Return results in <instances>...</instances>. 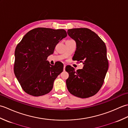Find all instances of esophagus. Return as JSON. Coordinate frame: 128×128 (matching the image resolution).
<instances>
[{"mask_svg": "<svg viewBox=\"0 0 128 128\" xmlns=\"http://www.w3.org/2000/svg\"><path fill=\"white\" fill-rule=\"evenodd\" d=\"M66 65L64 64V70H65V69H66Z\"/></svg>", "mask_w": 128, "mask_h": 128, "instance_id": "obj_1", "label": "esophagus"}]
</instances>
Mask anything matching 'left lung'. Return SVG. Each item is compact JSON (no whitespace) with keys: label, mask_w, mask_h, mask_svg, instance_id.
Masks as SVG:
<instances>
[{"label":"left lung","mask_w":128,"mask_h":128,"mask_svg":"<svg viewBox=\"0 0 128 128\" xmlns=\"http://www.w3.org/2000/svg\"><path fill=\"white\" fill-rule=\"evenodd\" d=\"M67 32L76 43L72 59L84 64L82 69L76 71L70 66L66 67L69 75L66 80L68 90L71 94L81 98L93 96L101 88L108 71L105 43L88 28L69 29Z\"/></svg>","instance_id":"8db88e82"}]
</instances>
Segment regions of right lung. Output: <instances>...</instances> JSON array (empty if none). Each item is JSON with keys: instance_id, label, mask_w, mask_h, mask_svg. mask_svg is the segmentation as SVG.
I'll return each mask as SVG.
<instances>
[{"instance_id": "1", "label": "right lung", "mask_w": 128, "mask_h": 128, "mask_svg": "<svg viewBox=\"0 0 128 128\" xmlns=\"http://www.w3.org/2000/svg\"><path fill=\"white\" fill-rule=\"evenodd\" d=\"M66 36L63 29L38 28L28 32L16 46L14 71L27 94L40 96L52 90L54 80L63 70V64L58 62L52 66L47 59Z\"/></svg>"}]
</instances>
